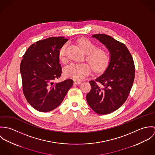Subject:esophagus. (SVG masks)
<instances>
[{
	"label": "esophagus",
	"mask_w": 155,
	"mask_h": 155,
	"mask_svg": "<svg viewBox=\"0 0 155 155\" xmlns=\"http://www.w3.org/2000/svg\"><path fill=\"white\" fill-rule=\"evenodd\" d=\"M74 84L75 85H79L81 84V81H74Z\"/></svg>",
	"instance_id": "obj_1"
}]
</instances>
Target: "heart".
<instances>
[{
  "instance_id": "b5f03b06",
  "label": "heart",
  "mask_w": 155,
  "mask_h": 155,
  "mask_svg": "<svg viewBox=\"0 0 155 155\" xmlns=\"http://www.w3.org/2000/svg\"><path fill=\"white\" fill-rule=\"evenodd\" d=\"M82 51L86 54V59L93 70L95 71H102L108 66L110 61V55L105 49L96 48L97 46L85 38H81L77 41ZM67 44L63 45L59 51L60 60L66 62L67 60ZM66 76L74 80H82L91 72V67L87 63H72L65 68Z\"/></svg>"
}]
</instances>
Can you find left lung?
I'll return each mask as SVG.
<instances>
[{"label":"left lung","instance_id":"1","mask_svg":"<svg viewBox=\"0 0 155 155\" xmlns=\"http://www.w3.org/2000/svg\"><path fill=\"white\" fill-rule=\"evenodd\" d=\"M92 38L109 49L110 61L102 75L89 82L91 89L87 95V100L97 113L109 114L118 109L129 95L134 81V63L123 43L104 34H96Z\"/></svg>","mask_w":155,"mask_h":155}]
</instances>
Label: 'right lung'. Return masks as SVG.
I'll list each match as a JSON object with an SVG mask.
<instances>
[{"instance_id":"right-lung-1","label":"right lung","mask_w":155,"mask_h":155,"mask_svg":"<svg viewBox=\"0 0 155 155\" xmlns=\"http://www.w3.org/2000/svg\"><path fill=\"white\" fill-rule=\"evenodd\" d=\"M68 39L51 37L31 45L22 57L20 64L22 90L28 103L36 110H53L63 101L73 81L60 83L54 80L61 75L59 51Z\"/></svg>"}]
</instances>
